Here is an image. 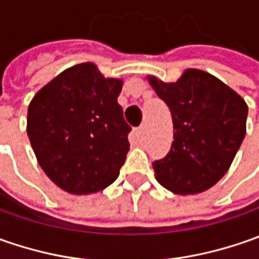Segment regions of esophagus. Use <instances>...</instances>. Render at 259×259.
I'll list each match as a JSON object with an SVG mask.
<instances>
[{
	"label": "esophagus",
	"mask_w": 259,
	"mask_h": 259,
	"mask_svg": "<svg viewBox=\"0 0 259 259\" xmlns=\"http://www.w3.org/2000/svg\"><path fill=\"white\" fill-rule=\"evenodd\" d=\"M144 131H145L144 125H140L138 128H135L134 130V135H135L137 143H138V141H141V138H143V135H144Z\"/></svg>",
	"instance_id": "34e87169"
}]
</instances>
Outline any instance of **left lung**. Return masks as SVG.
<instances>
[{
	"label": "left lung",
	"instance_id": "obj_1",
	"mask_svg": "<svg viewBox=\"0 0 259 259\" xmlns=\"http://www.w3.org/2000/svg\"><path fill=\"white\" fill-rule=\"evenodd\" d=\"M173 119V144L153 163L157 182L177 194L202 193L234 161L246 133L248 105L210 73L187 69L174 83L147 77Z\"/></svg>",
	"mask_w": 259,
	"mask_h": 259
}]
</instances>
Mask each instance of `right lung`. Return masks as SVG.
I'll return each mask as SVG.
<instances>
[{"label": "right lung", "mask_w": 259, "mask_h": 259, "mask_svg": "<svg viewBox=\"0 0 259 259\" xmlns=\"http://www.w3.org/2000/svg\"><path fill=\"white\" fill-rule=\"evenodd\" d=\"M121 89V79L80 63L56 76L28 105L27 134L37 161L67 193H96L119 176L131 131L116 101Z\"/></svg>", "instance_id": "1"}]
</instances>
